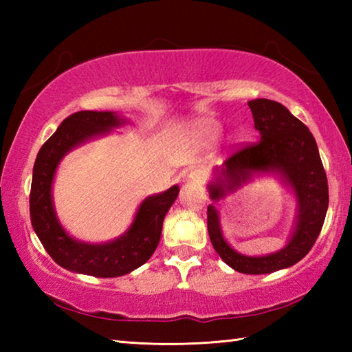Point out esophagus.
<instances>
[{"label":"esophagus","mask_w":352,"mask_h":352,"mask_svg":"<svg viewBox=\"0 0 352 352\" xmlns=\"http://www.w3.org/2000/svg\"><path fill=\"white\" fill-rule=\"evenodd\" d=\"M206 180V172L204 169H192L188 174V182L204 183Z\"/></svg>","instance_id":"1"}]
</instances>
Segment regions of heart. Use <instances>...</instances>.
<instances>
[{
    "label": "heart",
    "mask_w": 352,
    "mask_h": 352,
    "mask_svg": "<svg viewBox=\"0 0 352 352\" xmlns=\"http://www.w3.org/2000/svg\"><path fill=\"white\" fill-rule=\"evenodd\" d=\"M220 132H222V127H220L219 124L210 122L205 124V126L199 130V135L206 141H214L220 135Z\"/></svg>",
    "instance_id": "heart-1"
}]
</instances>
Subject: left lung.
I'll use <instances>...</instances> for the list:
<instances>
[{"label":"left lung","instance_id":"1","mask_svg":"<svg viewBox=\"0 0 352 352\" xmlns=\"http://www.w3.org/2000/svg\"><path fill=\"white\" fill-rule=\"evenodd\" d=\"M248 107L259 133L258 141L214 168L212 180L208 183L212 200L208 206V233L214 250L231 269L247 275H265L289 269L311 252L324 222L329 190L317 142L305 124L275 100L254 99ZM262 175L276 176L291 190L297 214L292 233L281 250L248 256L226 242L217 208L226 195Z\"/></svg>","mask_w":352,"mask_h":352}]
</instances>
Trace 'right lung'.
<instances>
[{"label":"right lung","mask_w":352,"mask_h":352,"mask_svg":"<svg viewBox=\"0 0 352 352\" xmlns=\"http://www.w3.org/2000/svg\"><path fill=\"white\" fill-rule=\"evenodd\" d=\"M127 124L116 111L83 110L68 116L37 153L32 170L29 211L35 234L47 254L69 272L98 278H116L146 264L158 247L163 220L180 188L170 186L141 201L133 222L109 242H85L71 236L57 217L52 184L65 155L85 142L109 135Z\"/></svg>","instance_id":"add662e5"}]
</instances>
